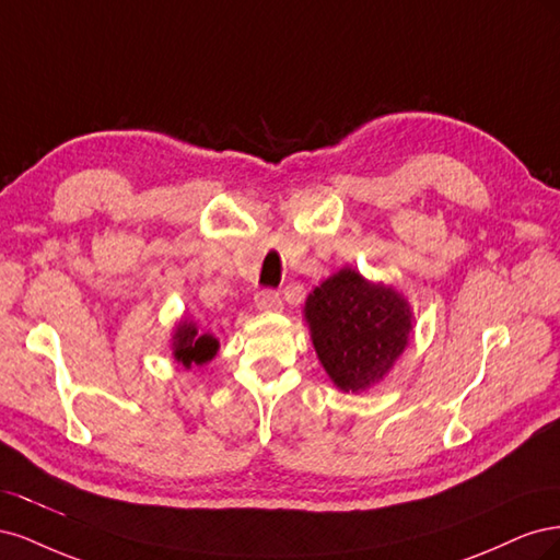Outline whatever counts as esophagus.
Returning <instances> with one entry per match:
<instances>
[{
	"label": "esophagus",
	"mask_w": 560,
	"mask_h": 560,
	"mask_svg": "<svg viewBox=\"0 0 560 560\" xmlns=\"http://www.w3.org/2000/svg\"><path fill=\"white\" fill-rule=\"evenodd\" d=\"M254 306H257L259 311H282V299L278 292L273 290H264V292H257V296H254Z\"/></svg>",
	"instance_id": "obj_1"
}]
</instances>
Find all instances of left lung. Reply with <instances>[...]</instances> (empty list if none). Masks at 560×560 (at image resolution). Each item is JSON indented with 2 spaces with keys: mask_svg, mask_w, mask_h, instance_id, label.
I'll return each mask as SVG.
<instances>
[{
  "mask_svg": "<svg viewBox=\"0 0 560 560\" xmlns=\"http://www.w3.org/2000/svg\"><path fill=\"white\" fill-rule=\"evenodd\" d=\"M303 317L322 369L341 393L385 381L413 334V311L393 284L343 266L308 294Z\"/></svg>",
  "mask_w": 560,
  "mask_h": 560,
  "instance_id": "obj_1",
  "label": "left lung"
}]
</instances>
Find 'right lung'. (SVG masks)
Wrapping results in <instances>:
<instances>
[{"mask_svg":"<svg viewBox=\"0 0 560 560\" xmlns=\"http://www.w3.org/2000/svg\"><path fill=\"white\" fill-rule=\"evenodd\" d=\"M171 350L179 366L191 369L214 360L219 341L210 331H200L196 322L189 315H184L175 322V329L171 336Z\"/></svg>","mask_w":560,"mask_h":560,"instance_id":"obj_1","label":"right lung"}]
</instances>
